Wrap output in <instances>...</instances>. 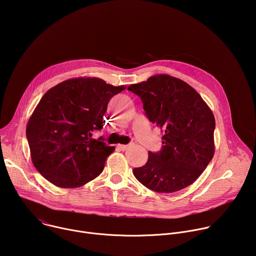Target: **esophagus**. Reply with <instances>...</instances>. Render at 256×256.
Instances as JSON below:
<instances>
[{"mask_svg":"<svg viewBox=\"0 0 256 256\" xmlns=\"http://www.w3.org/2000/svg\"><path fill=\"white\" fill-rule=\"evenodd\" d=\"M118 148H120L122 151H126V150L128 148V144H118Z\"/></svg>","mask_w":256,"mask_h":256,"instance_id":"34e87169","label":"esophagus"}]
</instances>
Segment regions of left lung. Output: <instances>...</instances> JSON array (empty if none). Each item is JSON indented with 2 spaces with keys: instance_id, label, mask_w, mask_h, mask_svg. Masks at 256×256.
<instances>
[{
  "instance_id": "obj_1",
  "label": "left lung",
  "mask_w": 256,
  "mask_h": 256,
  "mask_svg": "<svg viewBox=\"0 0 256 256\" xmlns=\"http://www.w3.org/2000/svg\"><path fill=\"white\" fill-rule=\"evenodd\" d=\"M144 114L164 132L162 149L149 152L134 177L147 188L171 194L190 186L204 172L214 153V118L200 95L188 83L168 75H155L132 84Z\"/></svg>"
}]
</instances>
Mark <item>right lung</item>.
I'll list each match as a JSON object with an SVG mask.
<instances>
[{
    "mask_svg": "<svg viewBox=\"0 0 256 256\" xmlns=\"http://www.w3.org/2000/svg\"><path fill=\"white\" fill-rule=\"evenodd\" d=\"M98 78H77L60 83L40 99L29 118L26 136L38 171L62 188L84 186L104 168L114 151L101 130L109 100L124 90Z\"/></svg>",
    "mask_w": 256,
    "mask_h": 256,
    "instance_id": "right-lung-1",
    "label": "right lung"
}]
</instances>
